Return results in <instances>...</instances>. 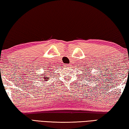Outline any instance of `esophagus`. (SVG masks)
<instances>
[{
  "instance_id": "esophagus-1",
  "label": "esophagus",
  "mask_w": 129,
  "mask_h": 129,
  "mask_svg": "<svg viewBox=\"0 0 129 129\" xmlns=\"http://www.w3.org/2000/svg\"><path fill=\"white\" fill-rule=\"evenodd\" d=\"M64 66H65V67H68V66H69V64H64Z\"/></svg>"
}]
</instances>
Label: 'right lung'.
<instances>
[{
    "instance_id": "1",
    "label": "right lung",
    "mask_w": 129,
    "mask_h": 129,
    "mask_svg": "<svg viewBox=\"0 0 129 129\" xmlns=\"http://www.w3.org/2000/svg\"><path fill=\"white\" fill-rule=\"evenodd\" d=\"M48 72H49V71H48ZM45 77H46V76H44V79H47V80L48 79V77H47V78H45ZM44 81H45V80H44Z\"/></svg>"
}]
</instances>
